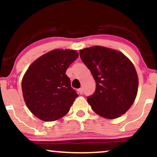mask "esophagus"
Masks as SVG:
<instances>
[{
	"label": "esophagus",
	"instance_id": "esophagus-1",
	"mask_svg": "<svg viewBox=\"0 0 157 157\" xmlns=\"http://www.w3.org/2000/svg\"><path fill=\"white\" fill-rule=\"evenodd\" d=\"M78 91H79V93L80 94H83V90H82V89H78Z\"/></svg>",
	"mask_w": 157,
	"mask_h": 157
}]
</instances>
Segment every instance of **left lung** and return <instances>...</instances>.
<instances>
[{"mask_svg":"<svg viewBox=\"0 0 157 157\" xmlns=\"http://www.w3.org/2000/svg\"><path fill=\"white\" fill-rule=\"evenodd\" d=\"M80 58L91 71L96 90L87 101L100 116L115 119L134 103L138 90V77L134 65L121 52L102 46L80 51Z\"/></svg>","mask_w":157,"mask_h":157,"instance_id":"1","label":"left lung"}]
</instances>
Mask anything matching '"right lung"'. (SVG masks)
Masks as SVG:
<instances>
[{"mask_svg":"<svg viewBox=\"0 0 157 157\" xmlns=\"http://www.w3.org/2000/svg\"><path fill=\"white\" fill-rule=\"evenodd\" d=\"M75 50L55 49L37 59L22 80L23 98L37 118L51 122L68 112L78 97L66 71L78 57Z\"/></svg>","mask_w":157,"mask_h":157,"instance_id":"right-lung-1","label":"right lung"}]
</instances>
